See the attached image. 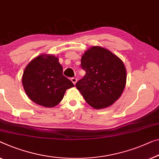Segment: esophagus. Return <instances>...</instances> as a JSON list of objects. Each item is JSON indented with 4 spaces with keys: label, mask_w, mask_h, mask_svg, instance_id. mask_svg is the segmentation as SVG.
<instances>
[{
    "label": "esophagus",
    "mask_w": 159,
    "mask_h": 159,
    "mask_svg": "<svg viewBox=\"0 0 159 159\" xmlns=\"http://www.w3.org/2000/svg\"><path fill=\"white\" fill-rule=\"evenodd\" d=\"M70 80H71V81L73 82V84H76V82H77V79H75V78H72V79H70Z\"/></svg>",
    "instance_id": "1"
}]
</instances>
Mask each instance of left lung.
Masks as SVG:
<instances>
[{
  "label": "left lung",
  "mask_w": 159,
  "mask_h": 159,
  "mask_svg": "<svg viewBox=\"0 0 159 159\" xmlns=\"http://www.w3.org/2000/svg\"><path fill=\"white\" fill-rule=\"evenodd\" d=\"M80 66L86 74L75 86L90 106L101 109L120 98L126 83V70L118 56L106 48L93 46L82 56Z\"/></svg>",
  "instance_id": "1"
}]
</instances>
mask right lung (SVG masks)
<instances>
[{
    "instance_id": "1",
    "label": "right lung",
    "mask_w": 159,
    "mask_h": 159,
    "mask_svg": "<svg viewBox=\"0 0 159 159\" xmlns=\"http://www.w3.org/2000/svg\"><path fill=\"white\" fill-rule=\"evenodd\" d=\"M25 93L34 103L44 107H54L62 101L67 89L74 86L63 75L58 58L43 54L30 61L22 76Z\"/></svg>"
}]
</instances>
